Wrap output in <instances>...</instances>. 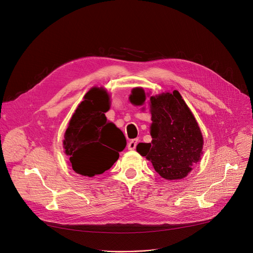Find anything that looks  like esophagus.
Wrapping results in <instances>:
<instances>
[{"label": "esophagus", "mask_w": 253, "mask_h": 253, "mask_svg": "<svg viewBox=\"0 0 253 253\" xmlns=\"http://www.w3.org/2000/svg\"><path fill=\"white\" fill-rule=\"evenodd\" d=\"M137 144H138V139H132V140H130V142L128 143V149L129 150H134L136 148Z\"/></svg>", "instance_id": "obj_1"}]
</instances>
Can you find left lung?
I'll use <instances>...</instances> for the list:
<instances>
[{
  "instance_id": "8db88e82",
  "label": "left lung",
  "mask_w": 253,
  "mask_h": 253,
  "mask_svg": "<svg viewBox=\"0 0 253 253\" xmlns=\"http://www.w3.org/2000/svg\"><path fill=\"white\" fill-rule=\"evenodd\" d=\"M133 101H131V97ZM145 95L135 89L131 102L141 105ZM150 143H139L136 149L151 160L154 169L166 179L188 175L192 166L199 163L203 136L193 113L177 90L150 98Z\"/></svg>"
}]
</instances>
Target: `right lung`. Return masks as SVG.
<instances>
[{
  "label": "right lung",
  "instance_id": "1",
  "mask_svg": "<svg viewBox=\"0 0 253 253\" xmlns=\"http://www.w3.org/2000/svg\"><path fill=\"white\" fill-rule=\"evenodd\" d=\"M109 108L106 90L93 87L84 95L68 124L63 147L79 174L89 177L102 174L116 163L119 152L126 146L122 131L107 122L105 113Z\"/></svg>",
  "mask_w": 253,
  "mask_h": 253
}]
</instances>
